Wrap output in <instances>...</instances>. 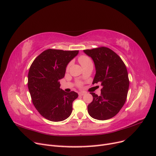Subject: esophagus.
Segmentation results:
<instances>
[{"instance_id": "obj_1", "label": "esophagus", "mask_w": 156, "mask_h": 156, "mask_svg": "<svg viewBox=\"0 0 156 156\" xmlns=\"http://www.w3.org/2000/svg\"><path fill=\"white\" fill-rule=\"evenodd\" d=\"M84 94H85V93L83 92H79V96H83V95H84Z\"/></svg>"}]
</instances>
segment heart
Returning a JSON list of instances; mask_svg holds the SVG:
<instances>
[{
    "label": "heart",
    "instance_id": "obj_1",
    "mask_svg": "<svg viewBox=\"0 0 156 156\" xmlns=\"http://www.w3.org/2000/svg\"><path fill=\"white\" fill-rule=\"evenodd\" d=\"M79 62H80V64H81V66L83 67H84V66H86V65H87V64H90V63H92V61H91V60H90V58L88 56H84V55H83V56H79ZM69 66H70V64H69L68 65V66H67V69H68V68H69ZM82 84V83H77V85L78 86H81Z\"/></svg>",
    "mask_w": 156,
    "mask_h": 156
}]
</instances>
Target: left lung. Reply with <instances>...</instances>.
<instances>
[{"instance_id": "obj_1", "label": "left lung", "mask_w": 156, "mask_h": 156, "mask_svg": "<svg viewBox=\"0 0 156 156\" xmlns=\"http://www.w3.org/2000/svg\"><path fill=\"white\" fill-rule=\"evenodd\" d=\"M83 51L95 65L92 84L100 83L102 86L100 96L90 92L93 100L88 105V112L94 119H110L119 113L126 101L129 84L126 66L119 55L105 47Z\"/></svg>"}]
</instances>
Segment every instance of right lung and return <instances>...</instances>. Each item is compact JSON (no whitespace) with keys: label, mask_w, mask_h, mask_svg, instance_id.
I'll return each mask as SVG.
<instances>
[{"label":"right lung","mask_w":156,"mask_h":156,"mask_svg":"<svg viewBox=\"0 0 156 156\" xmlns=\"http://www.w3.org/2000/svg\"><path fill=\"white\" fill-rule=\"evenodd\" d=\"M79 51L47 49L33 61L28 74V88L37 111L53 122L64 120L72 114L73 101L78 97L74 91L60 88L68 63Z\"/></svg>","instance_id":"add662e5"}]
</instances>
